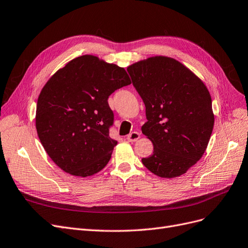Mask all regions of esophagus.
Instances as JSON below:
<instances>
[{"mask_svg":"<svg viewBox=\"0 0 248 248\" xmlns=\"http://www.w3.org/2000/svg\"><path fill=\"white\" fill-rule=\"evenodd\" d=\"M139 138H140V134L138 132H133L130 135H127L126 140L129 142H136Z\"/></svg>","mask_w":248,"mask_h":248,"instance_id":"34e87169","label":"esophagus"}]
</instances>
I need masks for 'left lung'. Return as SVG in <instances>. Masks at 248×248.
<instances>
[{"label":"left lung","mask_w":248,"mask_h":248,"mask_svg":"<svg viewBox=\"0 0 248 248\" xmlns=\"http://www.w3.org/2000/svg\"><path fill=\"white\" fill-rule=\"evenodd\" d=\"M146 107L142 133L153 154L142 158L155 176L184 175L202 157L213 133L215 114L209 92L193 71L178 60L153 56L127 66Z\"/></svg>","instance_id":"1"}]
</instances>
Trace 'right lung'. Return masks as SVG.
I'll return each instance as SVG.
<instances>
[{"label":"right lung","instance_id":"obj_1","mask_svg":"<svg viewBox=\"0 0 248 248\" xmlns=\"http://www.w3.org/2000/svg\"><path fill=\"white\" fill-rule=\"evenodd\" d=\"M131 84L124 67L94 55L67 62L38 98L35 129L50 158L65 172L86 178L105 168L117 144L109 137L108 97Z\"/></svg>","mask_w":248,"mask_h":248}]
</instances>
